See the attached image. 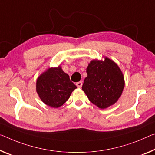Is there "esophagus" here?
<instances>
[{
	"label": "esophagus",
	"mask_w": 155,
	"mask_h": 155,
	"mask_svg": "<svg viewBox=\"0 0 155 155\" xmlns=\"http://www.w3.org/2000/svg\"><path fill=\"white\" fill-rule=\"evenodd\" d=\"M76 86H77V87H78V88H81L82 87V82H77L76 83Z\"/></svg>",
	"instance_id": "34e87169"
}]
</instances>
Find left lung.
Returning a JSON list of instances; mask_svg holds the SVG:
<instances>
[{"instance_id":"1","label":"left lung","mask_w":155,"mask_h":155,"mask_svg":"<svg viewBox=\"0 0 155 155\" xmlns=\"http://www.w3.org/2000/svg\"><path fill=\"white\" fill-rule=\"evenodd\" d=\"M82 89L93 104L106 109L117 102L125 87L122 71L114 61L94 59L87 68Z\"/></svg>"}]
</instances>
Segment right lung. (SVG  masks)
I'll list each match as a JSON object with an SVG mask.
<instances>
[{
  "label": "right lung",
  "instance_id": "add662e5",
  "mask_svg": "<svg viewBox=\"0 0 155 155\" xmlns=\"http://www.w3.org/2000/svg\"><path fill=\"white\" fill-rule=\"evenodd\" d=\"M76 88L60 66L48 68L37 78L36 83L40 99L48 106L54 108L63 105Z\"/></svg>",
  "mask_w": 155,
  "mask_h": 155
}]
</instances>
